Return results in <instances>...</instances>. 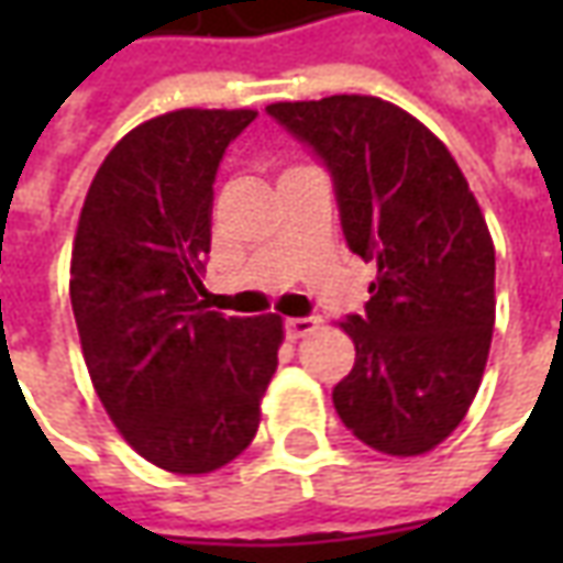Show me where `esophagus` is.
Wrapping results in <instances>:
<instances>
[{
  "mask_svg": "<svg viewBox=\"0 0 563 563\" xmlns=\"http://www.w3.org/2000/svg\"><path fill=\"white\" fill-rule=\"evenodd\" d=\"M317 319L313 317H292L283 322V329H286V334L292 338V341H298V338H307L310 331H317Z\"/></svg>",
  "mask_w": 563,
  "mask_h": 563,
  "instance_id": "esophagus-1",
  "label": "esophagus"
}]
</instances>
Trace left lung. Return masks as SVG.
<instances>
[{
  "instance_id": "1",
  "label": "left lung",
  "mask_w": 563,
  "mask_h": 563,
  "mask_svg": "<svg viewBox=\"0 0 563 563\" xmlns=\"http://www.w3.org/2000/svg\"><path fill=\"white\" fill-rule=\"evenodd\" d=\"M329 168L343 238L377 262L365 313L341 329L355 365L334 410L362 443L422 455L467 413L495 329V244L431 129L374 96L265 108Z\"/></svg>"
}]
</instances>
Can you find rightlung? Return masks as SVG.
I'll list each match as a JSON object with an SVG mask.
<instances>
[{
	"instance_id": "add662e5",
	"label": "right lung",
	"mask_w": 563,
	"mask_h": 563,
	"mask_svg": "<svg viewBox=\"0 0 563 563\" xmlns=\"http://www.w3.org/2000/svg\"><path fill=\"white\" fill-rule=\"evenodd\" d=\"M256 111L184 108L132 129L96 172L71 250V310L111 422L141 459L210 473L258 428L280 317L201 301L213 180Z\"/></svg>"
}]
</instances>
